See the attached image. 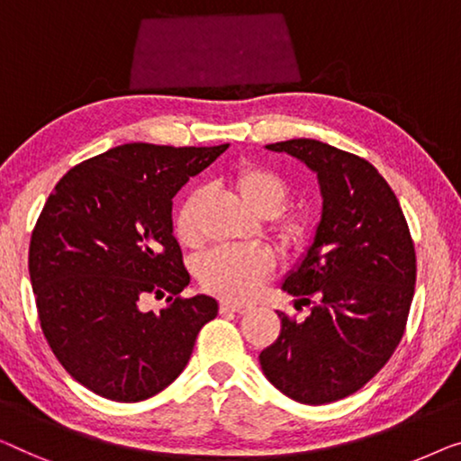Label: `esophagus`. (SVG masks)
<instances>
[{
  "label": "esophagus",
  "instance_id": "34e87169",
  "mask_svg": "<svg viewBox=\"0 0 461 461\" xmlns=\"http://www.w3.org/2000/svg\"><path fill=\"white\" fill-rule=\"evenodd\" d=\"M219 311H221V313H246V311H249V304L221 301V304H219Z\"/></svg>",
  "mask_w": 461,
  "mask_h": 461
}]
</instances>
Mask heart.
<instances>
[{"mask_svg":"<svg viewBox=\"0 0 461 461\" xmlns=\"http://www.w3.org/2000/svg\"><path fill=\"white\" fill-rule=\"evenodd\" d=\"M233 190L258 217H271L282 209L288 198V185L280 175L261 165H242L231 175ZM203 190H192L181 200L175 212V236L181 244L196 246L198 206ZM276 233L282 240H293L298 233L294 219L276 215ZM274 257L269 250L252 246H221L200 258L196 265L198 280L206 293L221 296L225 301H246L255 296L263 282L274 274Z\"/></svg>","mask_w":461,"mask_h":461,"instance_id":"b5f03b06","label":"heart"}]
</instances>
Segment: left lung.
Masks as SVG:
<instances>
[{
    "mask_svg": "<svg viewBox=\"0 0 461 461\" xmlns=\"http://www.w3.org/2000/svg\"><path fill=\"white\" fill-rule=\"evenodd\" d=\"M286 152L317 173L321 219L307 255L282 284L311 304L296 323L258 355L271 384L304 405L345 399L391 359L405 332L416 250L399 200L366 158L317 140L265 146Z\"/></svg>",
    "mask_w": 461,
    "mask_h": 461,
    "instance_id": "obj_1",
    "label": "left lung"
}]
</instances>
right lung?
<instances>
[{"mask_svg":"<svg viewBox=\"0 0 461 461\" xmlns=\"http://www.w3.org/2000/svg\"><path fill=\"white\" fill-rule=\"evenodd\" d=\"M228 144H122L58 181L29 246L41 330L62 367L104 399L138 403L190 361L215 298L181 296L190 274L173 236V196ZM148 294L167 296L141 312Z\"/></svg>","mask_w":461,"mask_h":461,"instance_id":"right-lung-1","label":"right lung"}]
</instances>
